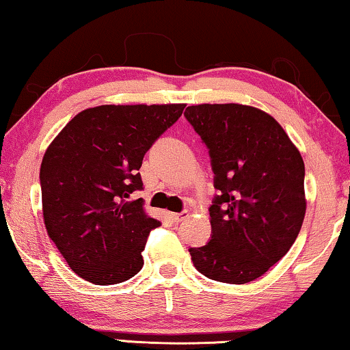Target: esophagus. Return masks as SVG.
I'll list each match as a JSON object with an SVG mask.
<instances>
[{
  "label": "esophagus",
  "instance_id": "obj_1",
  "mask_svg": "<svg viewBox=\"0 0 350 350\" xmlns=\"http://www.w3.org/2000/svg\"><path fill=\"white\" fill-rule=\"evenodd\" d=\"M170 217H172V219H174L175 222H180V221H183L185 217H187V211H181V213H172Z\"/></svg>",
  "mask_w": 350,
  "mask_h": 350
}]
</instances>
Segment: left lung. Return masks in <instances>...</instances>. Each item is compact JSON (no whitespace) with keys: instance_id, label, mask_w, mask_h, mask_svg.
I'll return each mask as SVG.
<instances>
[{"instance_id":"8db88e82","label":"left lung","mask_w":350,"mask_h":350,"mask_svg":"<svg viewBox=\"0 0 350 350\" xmlns=\"http://www.w3.org/2000/svg\"><path fill=\"white\" fill-rule=\"evenodd\" d=\"M186 120L208 148L211 238L189 247L213 281L246 284L287 254L305 219V164L280 123L241 104L191 105Z\"/></svg>"}]
</instances>
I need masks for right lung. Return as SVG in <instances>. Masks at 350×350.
Segmentation results:
<instances>
[{
	"label": "right lung",
	"instance_id": "obj_1",
	"mask_svg": "<svg viewBox=\"0 0 350 350\" xmlns=\"http://www.w3.org/2000/svg\"><path fill=\"white\" fill-rule=\"evenodd\" d=\"M185 104L99 105L75 115L40 164L44 222L70 270L93 284L128 281L142 270L146 238L161 226L145 215L144 156Z\"/></svg>",
	"mask_w": 350,
	"mask_h": 350
}]
</instances>
